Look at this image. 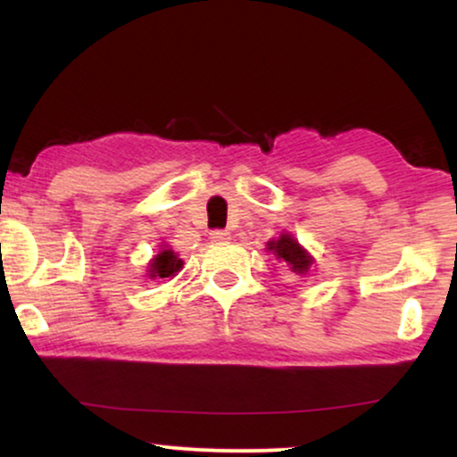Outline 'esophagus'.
I'll use <instances>...</instances> for the list:
<instances>
[{
  "label": "esophagus",
  "instance_id": "34e87169",
  "mask_svg": "<svg viewBox=\"0 0 457 457\" xmlns=\"http://www.w3.org/2000/svg\"><path fill=\"white\" fill-rule=\"evenodd\" d=\"M210 239H212V241H216V243L227 241V239H230V233H228V230L216 228V230H212V233H210Z\"/></svg>",
  "mask_w": 457,
  "mask_h": 457
}]
</instances>
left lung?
<instances>
[{"instance_id": "1", "label": "left lung", "mask_w": 457, "mask_h": 457, "mask_svg": "<svg viewBox=\"0 0 457 457\" xmlns=\"http://www.w3.org/2000/svg\"><path fill=\"white\" fill-rule=\"evenodd\" d=\"M268 249H272L278 258H283L291 266V272L305 274L312 266V258L291 235H283L278 241H270L268 243Z\"/></svg>"}]
</instances>
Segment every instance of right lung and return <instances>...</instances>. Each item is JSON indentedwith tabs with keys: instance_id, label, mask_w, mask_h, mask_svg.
Segmentation results:
<instances>
[{
	"instance_id": "1",
	"label": "right lung",
	"mask_w": 457,
	"mask_h": 457,
	"mask_svg": "<svg viewBox=\"0 0 457 457\" xmlns=\"http://www.w3.org/2000/svg\"><path fill=\"white\" fill-rule=\"evenodd\" d=\"M180 268H183V260H179L172 249H162V252L152 260V264H149V272H152L149 277H174Z\"/></svg>"
}]
</instances>
